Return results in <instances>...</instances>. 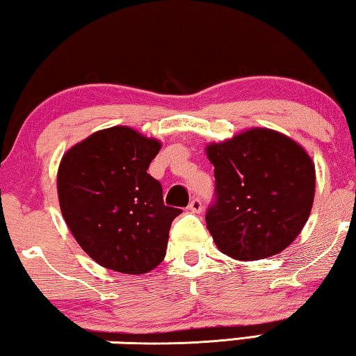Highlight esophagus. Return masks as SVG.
I'll return each instance as SVG.
<instances>
[{"mask_svg": "<svg viewBox=\"0 0 356 356\" xmlns=\"http://www.w3.org/2000/svg\"><path fill=\"white\" fill-rule=\"evenodd\" d=\"M188 211L195 212V214H200V212L203 211V203H201V200L200 198H193L192 201H190Z\"/></svg>", "mask_w": 356, "mask_h": 356, "instance_id": "34e87169", "label": "esophagus"}]
</instances>
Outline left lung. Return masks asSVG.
Wrapping results in <instances>:
<instances>
[{"label": "left lung", "mask_w": 356, "mask_h": 356, "mask_svg": "<svg viewBox=\"0 0 356 356\" xmlns=\"http://www.w3.org/2000/svg\"><path fill=\"white\" fill-rule=\"evenodd\" d=\"M216 198L206 225L217 248L259 261L288 248L304 229L315 196V166L297 142L254 127L206 147Z\"/></svg>", "instance_id": "8db88e82"}]
</instances>
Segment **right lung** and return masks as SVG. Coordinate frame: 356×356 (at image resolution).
Listing matches in <instances>:
<instances>
[{"label": "right lung", "instance_id": "1", "mask_svg": "<svg viewBox=\"0 0 356 356\" xmlns=\"http://www.w3.org/2000/svg\"><path fill=\"white\" fill-rule=\"evenodd\" d=\"M161 144L126 126L97 131L63 155L57 193L78 245L99 265L142 275L166 256L180 209L147 172Z\"/></svg>", "mask_w": 356, "mask_h": 356}]
</instances>
